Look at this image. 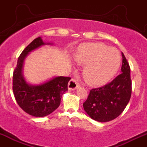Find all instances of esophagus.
Segmentation results:
<instances>
[{
	"label": "esophagus",
	"mask_w": 147,
	"mask_h": 147,
	"mask_svg": "<svg viewBox=\"0 0 147 147\" xmlns=\"http://www.w3.org/2000/svg\"><path fill=\"white\" fill-rule=\"evenodd\" d=\"M68 89L70 90H75L79 88V84L75 79H72L68 83Z\"/></svg>",
	"instance_id": "esophagus-1"
}]
</instances>
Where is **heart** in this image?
<instances>
[{
	"instance_id": "1",
	"label": "heart",
	"mask_w": 147,
	"mask_h": 147,
	"mask_svg": "<svg viewBox=\"0 0 147 147\" xmlns=\"http://www.w3.org/2000/svg\"><path fill=\"white\" fill-rule=\"evenodd\" d=\"M74 59L82 64L84 79L88 84L100 86L107 83L120 66L121 56L116 49L102 43H87L77 48Z\"/></svg>"
}]
</instances>
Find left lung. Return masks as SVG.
Returning a JSON list of instances; mask_svg holds the SVG:
<instances>
[{
	"label": "left lung",
	"instance_id": "left-lung-1",
	"mask_svg": "<svg viewBox=\"0 0 147 147\" xmlns=\"http://www.w3.org/2000/svg\"><path fill=\"white\" fill-rule=\"evenodd\" d=\"M121 74L111 83L93 88L83 106L90 118L99 122H107L119 115L129 103L131 96V70L122 52Z\"/></svg>",
	"mask_w": 147,
	"mask_h": 147
}]
</instances>
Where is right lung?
I'll return each instance as SVG.
<instances>
[{
  "label": "right lung",
  "instance_id": "obj_1",
  "mask_svg": "<svg viewBox=\"0 0 147 147\" xmlns=\"http://www.w3.org/2000/svg\"><path fill=\"white\" fill-rule=\"evenodd\" d=\"M41 37L35 38L22 52L13 74V92L20 107L30 115L45 117L52 113L60 105L61 99L68 90V77H55L39 84H30L23 75L25 59L31 52L45 45Z\"/></svg>",
  "mask_w": 147,
  "mask_h": 147
}]
</instances>
